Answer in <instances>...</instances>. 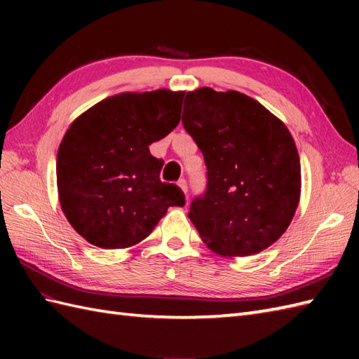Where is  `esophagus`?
Listing matches in <instances>:
<instances>
[{
	"instance_id": "34e87169",
	"label": "esophagus",
	"mask_w": 359,
	"mask_h": 359,
	"mask_svg": "<svg viewBox=\"0 0 359 359\" xmlns=\"http://www.w3.org/2000/svg\"><path fill=\"white\" fill-rule=\"evenodd\" d=\"M177 185L182 188V191H184L185 194L188 193V184H187V180H185V179H180V180L177 182Z\"/></svg>"
}]
</instances>
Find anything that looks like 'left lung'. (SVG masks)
Listing matches in <instances>:
<instances>
[{"label":"left lung","instance_id":"1","mask_svg":"<svg viewBox=\"0 0 359 359\" xmlns=\"http://www.w3.org/2000/svg\"><path fill=\"white\" fill-rule=\"evenodd\" d=\"M182 123L202 151L207 191L188 217L210 250L251 256L285 233L301 196V162L282 121L238 90L188 93Z\"/></svg>","mask_w":359,"mask_h":359}]
</instances>
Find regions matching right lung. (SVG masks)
Listing matches in <instances>:
<instances>
[{
	"instance_id": "1",
	"label": "right lung",
	"mask_w": 359,
	"mask_h": 359,
	"mask_svg": "<svg viewBox=\"0 0 359 359\" xmlns=\"http://www.w3.org/2000/svg\"><path fill=\"white\" fill-rule=\"evenodd\" d=\"M185 93H123L75 118L57 154L58 199L66 219L95 247L128 248L147 239L185 194L160 180L163 160L149 144L179 125Z\"/></svg>"
}]
</instances>
